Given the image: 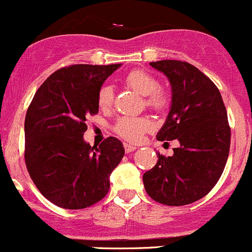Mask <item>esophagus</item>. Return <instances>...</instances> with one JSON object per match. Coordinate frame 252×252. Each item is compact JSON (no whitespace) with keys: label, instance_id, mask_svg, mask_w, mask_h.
Listing matches in <instances>:
<instances>
[{"label":"esophagus","instance_id":"obj_1","mask_svg":"<svg viewBox=\"0 0 252 252\" xmlns=\"http://www.w3.org/2000/svg\"><path fill=\"white\" fill-rule=\"evenodd\" d=\"M124 147H125L126 153H131V152L136 151V149H137L136 146H133V144H129V143H125V144H124Z\"/></svg>","mask_w":252,"mask_h":252}]
</instances>
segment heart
<instances>
[{
  "label": "heart",
  "instance_id": "heart-1",
  "mask_svg": "<svg viewBox=\"0 0 252 252\" xmlns=\"http://www.w3.org/2000/svg\"><path fill=\"white\" fill-rule=\"evenodd\" d=\"M127 86L141 95L146 96V105L157 111L165 110L170 103L169 94L158 88L159 82L153 74L143 69H133L125 77ZM114 92L109 86L103 87L98 94V104L100 109H109L113 104ZM153 128V121L147 116H123L116 121L114 129L116 133L128 142H137L143 138L144 133Z\"/></svg>",
  "mask_w": 252,
  "mask_h": 252
}]
</instances>
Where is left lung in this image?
Masks as SVG:
<instances>
[{"mask_svg": "<svg viewBox=\"0 0 252 252\" xmlns=\"http://www.w3.org/2000/svg\"><path fill=\"white\" fill-rule=\"evenodd\" d=\"M171 86V106L157 134L158 141L178 139L171 157L157 153L158 161L143 175L149 197L166 206H185L205 197L225 166L230 127L216 84L189 62H151Z\"/></svg>", "mask_w": 252, "mask_h": 252, "instance_id": "obj_1", "label": "left lung"}]
</instances>
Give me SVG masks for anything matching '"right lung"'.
Here are the masks:
<instances>
[{
	"label": "right lung",
	"mask_w": 252,
	"mask_h": 252,
	"mask_svg": "<svg viewBox=\"0 0 252 252\" xmlns=\"http://www.w3.org/2000/svg\"><path fill=\"white\" fill-rule=\"evenodd\" d=\"M121 63L72 64L57 69L36 91L24 123V158L32 180L50 202L82 210L103 200L110 174L125 154L108 137L98 147L87 143V118L98 114V94Z\"/></svg>",
	"instance_id": "1"
}]
</instances>
